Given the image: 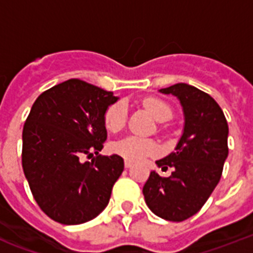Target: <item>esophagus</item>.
<instances>
[{
	"instance_id": "obj_1",
	"label": "esophagus",
	"mask_w": 253,
	"mask_h": 253,
	"mask_svg": "<svg viewBox=\"0 0 253 253\" xmlns=\"http://www.w3.org/2000/svg\"><path fill=\"white\" fill-rule=\"evenodd\" d=\"M132 166H134V163L130 162V160H125V167H126V168H131Z\"/></svg>"
}]
</instances>
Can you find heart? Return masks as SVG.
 Instances as JSON below:
<instances>
[{"label":"heart","instance_id":"b5f03b06","mask_svg":"<svg viewBox=\"0 0 253 253\" xmlns=\"http://www.w3.org/2000/svg\"><path fill=\"white\" fill-rule=\"evenodd\" d=\"M143 105L152 113V115L158 119L159 122H166L172 117V109H170L168 103H166L162 99L148 97V98L143 101ZM103 121H105L106 128L111 132H117V131L122 130L127 121L126 105L121 102V101L110 105L105 111ZM113 151L119 156H122L123 159H126V160L140 162L143 159L156 154L158 152V146L151 139L131 135V136H126V138L115 142L113 144Z\"/></svg>","mask_w":253,"mask_h":253}]
</instances>
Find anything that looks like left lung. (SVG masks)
I'll return each instance as SVG.
<instances>
[{
    "instance_id": "obj_1",
    "label": "left lung",
    "mask_w": 253,
    "mask_h": 253,
    "mask_svg": "<svg viewBox=\"0 0 253 253\" xmlns=\"http://www.w3.org/2000/svg\"><path fill=\"white\" fill-rule=\"evenodd\" d=\"M160 93L178 98L184 131L176 148L158 167L173 168L169 177L152 170L143 186L151 211L163 219L182 222L200 211L215 189L228 155V125L215 99L196 86L174 84Z\"/></svg>"
}]
</instances>
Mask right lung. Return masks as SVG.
<instances>
[{"instance_id":"obj_1","label":"right lung","mask_w":253,"mask_h":253,"mask_svg":"<svg viewBox=\"0 0 253 253\" xmlns=\"http://www.w3.org/2000/svg\"><path fill=\"white\" fill-rule=\"evenodd\" d=\"M117 101L113 91L71 79L34 102L22 132V167L37 204L51 219L85 223L109 204L125 163L99 151L107 138L103 115Z\"/></svg>"}]
</instances>
